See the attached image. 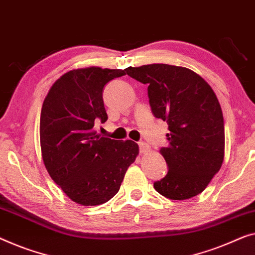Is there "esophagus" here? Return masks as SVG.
I'll return each instance as SVG.
<instances>
[{
    "mask_svg": "<svg viewBox=\"0 0 255 255\" xmlns=\"http://www.w3.org/2000/svg\"><path fill=\"white\" fill-rule=\"evenodd\" d=\"M139 149H140V153H142V154H145V153H148L149 152V146L147 145L146 142H143V141H140L139 143Z\"/></svg>",
    "mask_w": 255,
    "mask_h": 255,
    "instance_id": "esophagus-1",
    "label": "esophagus"
}]
</instances>
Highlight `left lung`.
Wrapping results in <instances>:
<instances>
[{"label":"left lung","mask_w":255,"mask_h":255,"mask_svg":"<svg viewBox=\"0 0 255 255\" xmlns=\"http://www.w3.org/2000/svg\"><path fill=\"white\" fill-rule=\"evenodd\" d=\"M125 71L148 85L153 115L167 122L170 131L169 145L160 149L169 171L154 183V189L172 200L201 193L224 158L223 114L212 87L183 66L148 64Z\"/></svg>","instance_id":"8db88e82"}]
</instances>
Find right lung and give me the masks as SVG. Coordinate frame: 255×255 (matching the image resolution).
<instances>
[{
  "mask_svg": "<svg viewBox=\"0 0 255 255\" xmlns=\"http://www.w3.org/2000/svg\"><path fill=\"white\" fill-rule=\"evenodd\" d=\"M125 70L91 66L64 73L53 84L40 116V145L51 179L72 201L98 206L109 201L139 154L132 140H114L94 131L108 120L102 92Z\"/></svg>",
  "mask_w": 255,
  "mask_h": 255,
  "instance_id": "1",
  "label": "right lung"
}]
</instances>
